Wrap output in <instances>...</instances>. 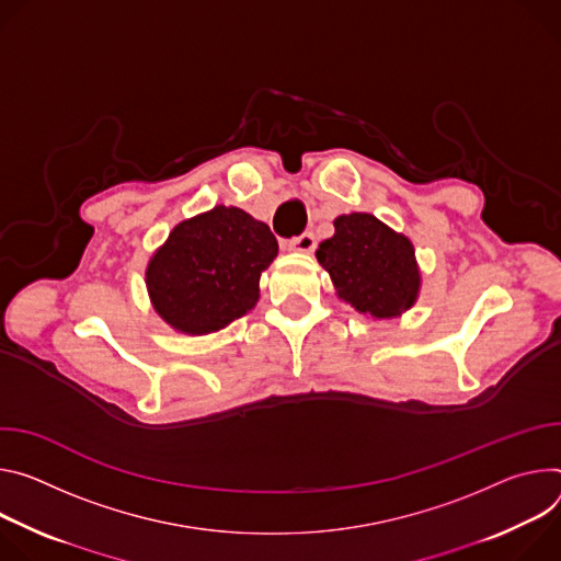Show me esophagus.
Masks as SVG:
<instances>
[{"instance_id": "1", "label": "esophagus", "mask_w": 561, "mask_h": 561, "mask_svg": "<svg viewBox=\"0 0 561 561\" xmlns=\"http://www.w3.org/2000/svg\"><path fill=\"white\" fill-rule=\"evenodd\" d=\"M285 247H287V252L309 254V252H314V249H317V238H314V233L305 231V233H300V236H296V238L287 240V242H285Z\"/></svg>"}]
</instances>
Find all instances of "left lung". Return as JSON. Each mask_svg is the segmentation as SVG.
Here are the masks:
<instances>
[{
  "mask_svg": "<svg viewBox=\"0 0 561 561\" xmlns=\"http://www.w3.org/2000/svg\"><path fill=\"white\" fill-rule=\"evenodd\" d=\"M317 259L336 296L371 319L399 317L419 298L421 272L410 238L371 214L339 216Z\"/></svg>",
  "mask_w": 561,
  "mask_h": 561,
  "instance_id": "8db88e82",
  "label": "left lung"
}]
</instances>
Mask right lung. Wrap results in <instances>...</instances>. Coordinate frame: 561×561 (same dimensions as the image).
<instances>
[{
  "label": "right lung",
  "instance_id": "right-lung-1",
  "mask_svg": "<svg viewBox=\"0 0 561 561\" xmlns=\"http://www.w3.org/2000/svg\"><path fill=\"white\" fill-rule=\"evenodd\" d=\"M276 254L265 222L218 205L173 227L147 265L149 298L178 332H218L259 302L261 274Z\"/></svg>",
  "mask_w": 561,
  "mask_h": 561
}]
</instances>
